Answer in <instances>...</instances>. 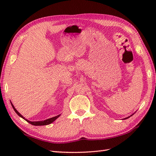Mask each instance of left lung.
Listing matches in <instances>:
<instances>
[{"label":"left lung","mask_w":156,"mask_h":156,"mask_svg":"<svg viewBox=\"0 0 156 156\" xmlns=\"http://www.w3.org/2000/svg\"><path fill=\"white\" fill-rule=\"evenodd\" d=\"M133 115V114H132V115H130V116H129V117H126V118H125V119H128V118H129V117H131V116H132V115Z\"/></svg>","instance_id":"obj_1"}]
</instances>
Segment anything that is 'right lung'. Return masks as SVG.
I'll use <instances>...</instances> for the list:
<instances>
[{
  "label": "right lung",
  "mask_w": 156,
  "mask_h": 156,
  "mask_svg": "<svg viewBox=\"0 0 156 156\" xmlns=\"http://www.w3.org/2000/svg\"><path fill=\"white\" fill-rule=\"evenodd\" d=\"M11 105H12V108H13V109H14V111H15V112L16 114H17L19 117H21V118H23V119H25V120L26 121H27L28 122H29V123L30 124H31V125H35V126H41V125H49V124H51V122H54V121H55L56 119H57L59 116H60V115H57V116H55V117H51V118H49V119H46V120H44V121H29V120H27V119H26L24 117H23V116L19 113V112L16 111V109L15 108V107H14V105H13L12 104V102H11Z\"/></svg>",
  "instance_id": "add662e5"
}]
</instances>
